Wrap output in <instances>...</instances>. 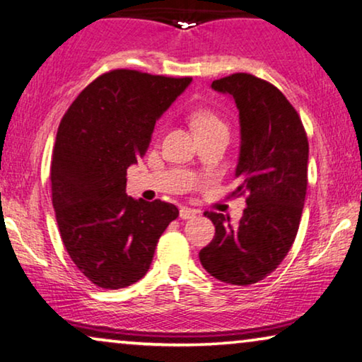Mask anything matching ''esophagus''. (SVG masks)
I'll return each instance as SVG.
<instances>
[{"mask_svg":"<svg viewBox=\"0 0 362 362\" xmlns=\"http://www.w3.org/2000/svg\"><path fill=\"white\" fill-rule=\"evenodd\" d=\"M197 210H192V208H188V206H182L180 208V218L182 220H192V218H195L197 216Z\"/></svg>","mask_w":362,"mask_h":362,"instance_id":"1","label":"esophagus"}]
</instances>
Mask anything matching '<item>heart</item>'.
<instances>
[{
	"mask_svg": "<svg viewBox=\"0 0 362 362\" xmlns=\"http://www.w3.org/2000/svg\"><path fill=\"white\" fill-rule=\"evenodd\" d=\"M192 124L197 132L215 129V128H223V126H225V123H223V121L218 118L215 113H211V111H208V110L195 111L192 116Z\"/></svg>",
	"mask_w": 362,
	"mask_h": 362,
	"instance_id": "b5f03b06",
	"label": "heart"
}]
</instances>
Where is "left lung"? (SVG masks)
<instances>
[{
  "label": "left lung",
  "mask_w": 362,
  "mask_h": 362,
  "mask_svg": "<svg viewBox=\"0 0 362 362\" xmlns=\"http://www.w3.org/2000/svg\"><path fill=\"white\" fill-rule=\"evenodd\" d=\"M239 111V157L234 193H249L238 225L206 211L215 238L200 251L208 274L225 284L251 285L276 271L297 236L308 174V139L281 90L249 74L215 80Z\"/></svg>",
  "instance_id": "left-lung-1"
}]
</instances>
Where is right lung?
<instances>
[{
  "label": "right lung",
  "instance_id": "obj_1",
  "mask_svg": "<svg viewBox=\"0 0 362 362\" xmlns=\"http://www.w3.org/2000/svg\"><path fill=\"white\" fill-rule=\"evenodd\" d=\"M192 83L113 70L86 86L60 121L50 182L64 246L101 288H123L149 271L172 203L126 195V169L149 149L156 121Z\"/></svg>",
  "mask_w": 362,
  "mask_h": 362
}]
</instances>
